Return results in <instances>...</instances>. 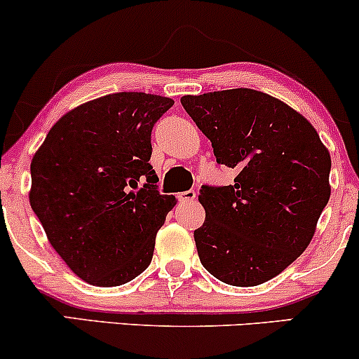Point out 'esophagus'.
<instances>
[{"label": "esophagus", "instance_id": "esophagus-1", "mask_svg": "<svg viewBox=\"0 0 359 359\" xmlns=\"http://www.w3.org/2000/svg\"><path fill=\"white\" fill-rule=\"evenodd\" d=\"M196 197H197L196 191H185V192L177 194V198H179V202H194V201H196Z\"/></svg>", "mask_w": 359, "mask_h": 359}]
</instances>
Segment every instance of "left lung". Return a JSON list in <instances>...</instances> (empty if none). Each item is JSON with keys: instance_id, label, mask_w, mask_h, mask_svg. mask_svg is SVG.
<instances>
[{"instance_id": "1", "label": "left lung", "mask_w": 359, "mask_h": 359, "mask_svg": "<svg viewBox=\"0 0 359 359\" xmlns=\"http://www.w3.org/2000/svg\"><path fill=\"white\" fill-rule=\"evenodd\" d=\"M180 103L212 142L234 184L202 185L205 221L194 231L198 259L231 286L266 283L313 239L331 196V157L303 115L250 88L185 95Z\"/></svg>"}]
</instances>
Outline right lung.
<instances>
[{"instance_id":"right-lung-1","label":"right lung","mask_w":359,"mask_h":359,"mask_svg":"<svg viewBox=\"0 0 359 359\" xmlns=\"http://www.w3.org/2000/svg\"><path fill=\"white\" fill-rule=\"evenodd\" d=\"M174 105L120 92L56 122L32 161L29 204L65 264L88 284L122 286L149 267L175 205L150 165L152 128Z\"/></svg>"}]
</instances>
